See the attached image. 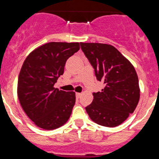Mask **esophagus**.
<instances>
[{"label":"esophagus","instance_id":"obj_1","mask_svg":"<svg viewBox=\"0 0 159 159\" xmlns=\"http://www.w3.org/2000/svg\"><path fill=\"white\" fill-rule=\"evenodd\" d=\"M81 96V94L79 93V92H77V93H76V98H79Z\"/></svg>","mask_w":159,"mask_h":159}]
</instances>
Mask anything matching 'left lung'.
<instances>
[{"instance_id": "left-lung-1", "label": "left lung", "mask_w": 159, "mask_h": 159, "mask_svg": "<svg viewBox=\"0 0 159 159\" xmlns=\"http://www.w3.org/2000/svg\"><path fill=\"white\" fill-rule=\"evenodd\" d=\"M98 81H103L102 92H94L93 101L85 107L92 121L108 127L119 126L136 109L140 98L138 77L131 63L113 46L80 43Z\"/></svg>"}]
</instances>
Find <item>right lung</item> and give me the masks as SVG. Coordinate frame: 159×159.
I'll list each match as a JSON object with an SVG mask.
<instances>
[{
    "mask_svg": "<svg viewBox=\"0 0 159 159\" xmlns=\"http://www.w3.org/2000/svg\"><path fill=\"white\" fill-rule=\"evenodd\" d=\"M79 49V43L51 42L34 50L25 60L18 76V97L37 127L54 130L70 118L75 92L53 86L64 74L67 60Z\"/></svg>",
    "mask_w": 159,
    "mask_h": 159,
    "instance_id": "1",
    "label": "right lung"
}]
</instances>
